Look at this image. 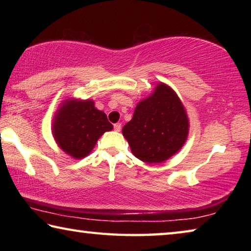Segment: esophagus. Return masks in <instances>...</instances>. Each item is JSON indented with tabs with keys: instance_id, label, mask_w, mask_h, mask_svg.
<instances>
[{
	"instance_id": "1",
	"label": "esophagus",
	"mask_w": 251,
	"mask_h": 251,
	"mask_svg": "<svg viewBox=\"0 0 251 251\" xmlns=\"http://www.w3.org/2000/svg\"><path fill=\"white\" fill-rule=\"evenodd\" d=\"M121 128H122L121 123H116V124H114V129H115L116 131H120Z\"/></svg>"
}]
</instances>
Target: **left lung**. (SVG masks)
<instances>
[{"label":"left lung","instance_id":"obj_1","mask_svg":"<svg viewBox=\"0 0 251 251\" xmlns=\"http://www.w3.org/2000/svg\"><path fill=\"white\" fill-rule=\"evenodd\" d=\"M188 128L180 100L171 87L160 83L148 99L136 106L131 121L123 127V135L138 159L156 164L180 150Z\"/></svg>","mask_w":251,"mask_h":251}]
</instances>
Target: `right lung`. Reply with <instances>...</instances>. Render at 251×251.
Segmentation results:
<instances>
[{
	"instance_id": "right-lung-1",
	"label": "right lung",
	"mask_w": 251,
	"mask_h": 251,
	"mask_svg": "<svg viewBox=\"0 0 251 251\" xmlns=\"http://www.w3.org/2000/svg\"><path fill=\"white\" fill-rule=\"evenodd\" d=\"M112 129L106 114L96 109L93 100H66L53 124L58 146L76 159L90 154L97 139Z\"/></svg>"
}]
</instances>
